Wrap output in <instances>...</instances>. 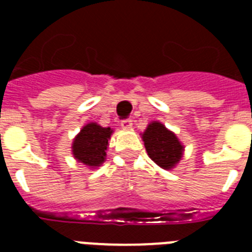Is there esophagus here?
Wrapping results in <instances>:
<instances>
[{"instance_id": "esophagus-1", "label": "esophagus", "mask_w": 252, "mask_h": 252, "mask_svg": "<svg viewBox=\"0 0 252 252\" xmlns=\"http://www.w3.org/2000/svg\"><path fill=\"white\" fill-rule=\"evenodd\" d=\"M121 126H122V128H125V130H130V128L132 127V120H130V119L122 120Z\"/></svg>"}]
</instances>
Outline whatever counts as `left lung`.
Returning <instances> with one entry per match:
<instances>
[{
	"label": "left lung",
	"instance_id": "obj_1",
	"mask_svg": "<svg viewBox=\"0 0 252 252\" xmlns=\"http://www.w3.org/2000/svg\"><path fill=\"white\" fill-rule=\"evenodd\" d=\"M142 140L150 159L165 170L174 168L183 157L182 142L160 122H151L142 133Z\"/></svg>",
	"mask_w": 252,
	"mask_h": 252
}]
</instances>
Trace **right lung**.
Instances as JSON below:
<instances>
[{
    "instance_id": "1",
    "label": "right lung",
    "mask_w": 252,
    "mask_h": 252,
    "mask_svg": "<svg viewBox=\"0 0 252 252\" xmlns=\"http://www.w3.org/2000/svg\"><path fill=\"white\" fill-rule=\"evenodd\" d=\"M111 127H102L95 122L87 124L75 136L72 145L73 155L79 162L91 168H98L106 159Z\"/></svg>"
}]
</instances>
